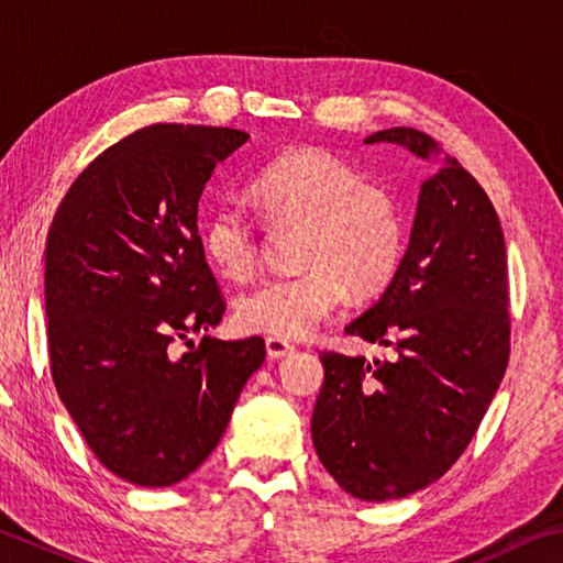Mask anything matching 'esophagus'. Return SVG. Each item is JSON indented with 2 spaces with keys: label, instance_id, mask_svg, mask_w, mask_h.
<instances>
[{
  "label": "esophagus",
  "instance_id": "1",
  "mask_svg": "<svg viewBox=\"0 0 563 563\" xmlns=\"http://www.w3.org/2000/svg\"><path fill=\"white\" fill-rule=\"evenodd\" d=\"M265 352H268L271 360H283V356H290L295 352V346L285 340H278V336H268L265 340Z\"/></svg>",
  "mask_w": 563,
  "mask_h": 563
}]
</instances>
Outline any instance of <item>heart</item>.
Instances as JSON below:
<instances>
[{"mask_svg": "<svg viewBox=\"0 0 563 563\" xmlns=\"http://www.w3.org/2000/svg\"><path fill=\"white\" fill-rule=\"evenodd\" d=\"M255 207L278 229L298 227V273L253 285L236 300L243 332L300 340L340 305L344 288L379 290L401 255V217L391 194L322 147H290L249 184ZM201 249L213 271L243 280L261 243L239 209H213L201 227Z\"/></svg>", "mask_w": 563, "mask_h": 563, "instance_id": "obj_1", "label": "heart"}]
</instances>
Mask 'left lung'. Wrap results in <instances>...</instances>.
Segmentation results:
<instances>
[{"label":"left lung","instance_id":"8db88e82","mask_svg":"<svg viewBox=\"0 0 563 563\" xmlns=\"http://www.w3.org/2000/svg\"><path fill=\"white\" fill-rule=\"evenodd\" d=\"M391 142L426 162L433 137L413 128ZM394 346L391 362L322 352L312 411L317 457L366 503L413 495L445 475L473 441L509 356L507 253L497 211L457 159L421 181L411 239L382 298L344 327Z\"/></svg>","mask_w":563,"mask_h":563}]
</instances>
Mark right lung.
I'll list each match as a JSON object with an SVG mask.
<instances>
[{"label":"right lung","mask_w":563,"mask_h":563,"mask_svg":"<svg viewBox=\"0 0 563 563\" xmlns=\"http://www.w3.org/2000/svg\"><path fill=\"white\" fill-rule=\"evenodd\" d=\"M249 132L150 125L108 147L60 201L44 251L56 391L96 457L169 487L219 445L261 336L221 342L223 298L201 249L199 199Z\"/></svg>","instance_id":"obj_1"}]
</instances>
